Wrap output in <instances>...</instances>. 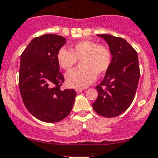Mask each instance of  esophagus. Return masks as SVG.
I'll return each instance as SVG.
<instances>
[{"instance_id":"1","label":"esophagus","mask_w":158,"mask_h":158,"mask_svg":"<svg viewBox=\"0 0 158 158\" xmlns=\"http://www.w3.org/2000/svg\"><path fill=\"white\" fill-rule=\"evenodd\" d=\"M81 92H82V89H76V92H77V93H80Z\"/></svg>"}]
</instances>
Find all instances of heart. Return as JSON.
<instances>
[{
    "label": "heart",
    "instance_id": "b5f03b06",
    "mask_svg": "<svg viewBox=\"0 0 158 158\" xmlns=\"http://www.w3.org/2000/svg\"><path fill=\"white\" fill-rule=\"evenodd\" d=\"M56 60L60 67L69 71L80 60V68L66 74V82L70 87L84 89L95 80L97 76H102L109 69L111 53L106 47L92 40H82L70 47L59 49Z\"/></svg>",
    "mask_w": 158,
    "mask_h": 158
}]
</instances>
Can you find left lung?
I'll list each match as a JSON object with an SVG mask.
<instances>
[{
	"mask_svg": "<svg viewBox=\"0 0 158 158\" xmlns=\"http://www.w3.org/2000/svg\"><path fill=\"white\" fill-rule=\"evenodd\" d=\"M97 36L109 44L112 60L103 80L95 87L98 97L92 107L99 115L114 118L126 111L135 98L140 78L138 53L123 38Z\"/></svg>",
	"mask_w": 158,
	"mask_h": 158,
	"instance_id": "obj_1",
	"label": "left lung"
}]
</instances>
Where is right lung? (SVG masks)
<instances>
[{
    "label": "right lung",
    "instance_id": "add662e5",
    "mask_svg": "<svg viewBox=\"0 0 158 158\" xmlns=\"http://www.w3.org/2000/svg\"><path fill=\"white\" fill-rule=\"evenodd\" d=\"M64 37L44 34L30 41L20 56L19 88L25 107L39 120L54 123L69 114L76 96L75 89L61 90L64 77L56 60Z\"/></svg>",
    "mask_w": 158,
    "mask_h": 158
}]
</instances>
